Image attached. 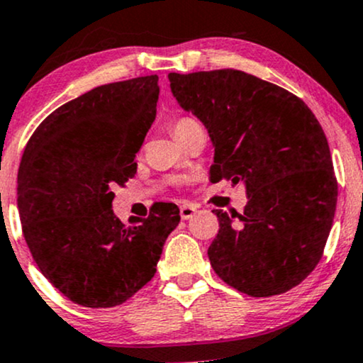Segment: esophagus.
I'll return each mask as SVG.
<instances>
[{
	"instance_id": "1",
	"label": "esophagus",
	"mask_w": 363,
	"mask_h": 363,
	"mask_svg": "<svg viewBox=\"0 0 363 363\" xmlns=\"http://www.w3.org/2000/svg\"><path fill=\"white\" fill-rule=\"evenodd\" d=\"M198 211V206L194 205H189V203H184V205L181 206V218L182 220H189L193 218V215Z\"/></svg>"
}]
</instances>
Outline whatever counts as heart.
<instances>
[{
    "label": "heart",
    "mask_w": 363,
    "mask_h": 363,
    "mask_svg": "<svg viewBox=\"0 0 363 363\" xmlns=\"http://www.w3.org/2000/svg\"><path fill=\"white\" fill-rule=\"evenodd\" d=\"M196 126H199V124L196 123L193 118H181V119H177L176 123H174V126H172L174 136H176L177 140L182 138V136H184L187 131H191V129L196 128Z\"/></svg>",
    "instance_id": "heart-1"
}]
</instances>
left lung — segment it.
I'll return each mask as SVG.
<instances>
[{"mask_svg": "<svg viewBox=\"0 0 363 363\" xmlns=\"http://www.w3.org/2000/svg\"><path fill=\"white\" fill-rule=\"evenodd\" d=\"M169 80L210 133L211 181H244L247 193L244 213L213 210L215 273L251 297L285 294L318 266L335 218L338 182L319 121L297 95L239 69Z\"/></svg>", "mask_w": 363, "mask_h": 363, "instance_id": "left-lung-1", "label": "left lung"}]
</instances>
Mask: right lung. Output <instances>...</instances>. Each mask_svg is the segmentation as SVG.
Returning a JSON list of instances; mask_svg holds the SVG:
<instances>
[{
  "label": "right lung",
  "instance_id": "1",
  "mask_svg": "<svg viewBox=\"0 0 363 363\" xmlns=\"http://www.w3.org/2000/svg\"><path fill=\"white\" fill-rule=\"evenodd\" d=\"M158 91L157 74L97 86L51 112L25 147L16 187L23 237L44 277L78 306L133 297L181 222L174 203L131 216V227L112 211V187L136 174Z\"/></svg>",
  "mask_w": 363,
  "mask_h": 363
}]
</instances>
